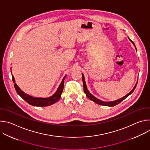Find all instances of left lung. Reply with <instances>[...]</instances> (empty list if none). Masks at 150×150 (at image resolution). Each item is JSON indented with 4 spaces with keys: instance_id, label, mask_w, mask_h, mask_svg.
I'll return each mask as SVG.
<instances>
[{
    "instance_id": "8db88e82",
    "label": "left lung",
    "mask_w": 150,
    "mask_h": 150,
    "mask_svg": "<svg viewBox=\"0 0 150 150\" xmlns=\"http://www.w3.org/2000/svg\"><path fill=\"white\" fill-rule=\"evenodd\" d=\"M129 40L132 42L133 45L135 46V45H134V42H133L129 38ZM82 82H83V91H84V93H85V94H86V96H87V97H88L89 99H90L91 100L94 101L95 103H97V104H100V105H105V106H110V107H112V106H115V105H116L119 104L122 101H123L124 99H125L127 97H128L130 94H131L133 93V91H134V90L135 89V88H136V87H137V83L136 85H135L134 88L129 93H128L127 95H126L125 96H124L123 97H122V98H120V99H119V100H116V101H111V102H104V101H101V100H100L97 98L96 97H95L94 96H93V95L88 91V89H87V88L86 83H85V81L84 76H83V74H82Z\"/></svg>"
}]
</instances>
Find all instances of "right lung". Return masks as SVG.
Here are the masks:
<instances>
[{
    "mask_svg": "<svg viewBox=\"0 0 150 150\" xmlns=\"http://www.w3.org/2000/svg\"><path fill=\"white\" fill-rule=\"evenodd\" d=\"M12 81L13 82H15L13 76L12 75ZM66 78V76L63 77L59 87L57 90V91L51 97L49 98H36L33 97L32 96H30L25 93H24L22 90H21L18 85L16 84V83H14V87L15 88V90L16 93L20 96V97L23 98L27 103H28L29 104L34 105V106H38V107H45V106H49L50 105H52L60 99L61 97V94L62 93L63 90V86H64V80H65Z\"/></svg>",
    "mask_w": 150,
    "mask_h": 150,
    "instance_id": "1",
    "label": "right lung"
}]
</instances>
